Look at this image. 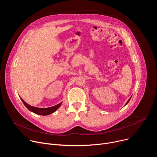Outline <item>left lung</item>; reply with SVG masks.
I'll return each instance as SVG.
<instances>
[{"label":"left lung","instance_id":"1","mask_svg":"<svg viewBox=\"0 0 157 157\" xmlns=\"http://www.w3.org/2000/svg\"><path fill=\"white\" fill-rule=\"evenodd\" d=\"M130 99H131V97H130V98H129V99H128V101H127V103H126V104H127V103H128V102H129V101H130ZM126 104H125V105H126Z\"/></svg>","mask_w":157,"mask_h":157}]
</instances>
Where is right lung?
Wrapping results in <instances>:
<instances>
[{"mask_svg": "<svg viewBox=\"0 0 157 157\" xmlns=\"http://www.w3.org/2000/svg\"><path fill=\"white\" fill-rule=\"evenodd\" d=\"M21 100L22 102H23V103L25 105V107L29 110L33 112V113H34L36 114L41 115V116H47V115L53 113L54 112H55L60 107V105H61V103H62V102H60L59 104H58L55 106L48 107V108H39V107H36L30 105L29 104L26 103L21 98Z\"/></svg>", "mask_w": 157, "mask_h": 157, "instance_id": "add662e5", "label": "right lung"}]
</instances>
